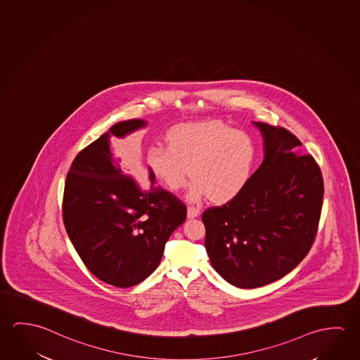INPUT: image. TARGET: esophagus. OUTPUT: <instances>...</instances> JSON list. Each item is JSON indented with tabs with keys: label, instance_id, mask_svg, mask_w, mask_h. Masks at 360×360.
<instances>
[{
	"label": "esophagus",
	"instance_id": "obj_1",
	"mask_svg": "<svg viewBox=\"0 0 360 360\" xmlns=\"http://www.w3.org/2000/svg\"><path fill=\"white\" fill-rule=\"evenodd\" d=\"M200 210L195 206H188V219H194V217H199Z\"/></svg>",
	"mask_w": 360,
	"mask_h": 360
}]
</instances>
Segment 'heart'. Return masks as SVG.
<instances>
[{"mask_svg": "<svg viewBox=\"0 0 360 360\" xmlns=\"http://www.w3.org/2000/svg\"><path fill=\"white\" fill-rule=\"evenodd\" d=\"M166 141L148 148V166L172 191L184 188L191 172L193 201L209 198L215 204L230 202L254 176L259 148L248 132L219 121L188 122L172 126Z\"/></svg>", "mask_w": 360, "mask_h": 360, "instance_id": "obj_1", "label": "heart"}]
</instances>
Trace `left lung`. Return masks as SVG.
<instances>
[{
    "instance_id": "8db88e82",
    "label": "left lung",
    "mask_w": 360,
    "mask_h": 360,
    "mask_svg": "<svg viewBox=\"0 0 360 360\" xmlns=\"http://www.w3.org/2000/svg\"><path fill=\"white\" fill-rule=\"evenodd\" d=\"M264 158L244 193L206 209L205 248L212 268L231 285H266L297 268L314 243L324 184L311 155L284 127L254 122Z\"/></svg>"
}]
</instances>
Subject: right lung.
I'll return each instance as SVG.
<instances>
[{
    "label": "right lung",
    "mask_w": 360,
    "mask_h": 360,
    "mask_svg": "<svg viewBox=\"0 0 360 360\" xmlns=\"http://www.w3.org/2000/svg\"><path fill=\"white\" fill-rule=\"evenodd\" d=\"M146 124H115L81 150L65 183L63 224L75 250L92 275L117 288L136 285L154 273L166 241L186 219V206L155 186L150 167L148 188L121 169L112 139Z\"/></svg>",
    "instance_id": "1"
}]
</instances>
